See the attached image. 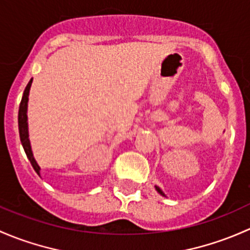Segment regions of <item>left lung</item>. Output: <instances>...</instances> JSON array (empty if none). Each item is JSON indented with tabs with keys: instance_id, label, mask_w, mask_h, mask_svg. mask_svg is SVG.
I'll return each mask as SVG.
<instances>
[{
	"instance_id": "obj_1",
	"label": "left lung",
	"mask_w": 250,
	"mask_h": 250,
	"mask_svg": "<svg viewBox=\"0 0 250 250\" xmlns=\"http://www.w3.org/2000/svg\"><path fill=\"white\" fill-rule=\"evenodd\" d=\"M155 190H156V191L159 192V194H160V195H163V196H166V195L164 194V191H163V190H161L160 188H159V187H156V185H155Z\"/></svg>"
}]
</instances>
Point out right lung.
<instances>
[{
    "label": "right lung",
    "mask_w": 250,
    "mask_h": 250,
    "mask_svg": "<svg viewBox=\"0 0 250 250\" xmlns=\"http://www.w3.org/2000/svg\"><path fill=\"white\" fill-rule=\"evenodd\" d=\"M31 84H32V78L29 82L26 87L24 90V94H22L21 102H20L19 106V115H18V123H19V135H20V141H21L22 148H24L25 153H26L27 159L30 160L31 165H32L33 169L37 172L38 176H41V167L37 164L36 159L33 158L32 148H31L30 138H29V123H27V102H29V95H30V89Z\"/></svg>",
    "instance_id": "add662e5"
}]
</instances>
